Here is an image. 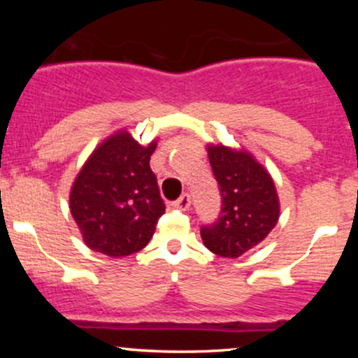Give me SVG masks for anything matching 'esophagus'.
<instances>
[{
	"mask_svg": "<svg viewBox=\"0 0 358 358\" xmlns=\"http://www.w3.org/2000/svg\"><path fill=\"white\" fill-rule=\"evenodd\" d=\"M190 205H192V199L188 193H183V195L175 202V207L180 208V210H188V208H190Z\"/></svg>",
	"mask_w": 358,
	"mask_h": 358,
	"instance_id": "esophagus-1",
	"label": "esophagus"
}]
</instances>
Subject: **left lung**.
I'll return each mask as SVG.
<instances>
[{"label":"left lung","instance_id":"1","mask_svg":"<svg viewBox=\"0 0 358 358\" xmlns=\"http://www.w3.org/2000/svg\"><path fill=\"white\" fill-rule=\"evenodd\" d=\"M208 159L222 207L215 222L200 229V236L213 254L236 259L264 241L278 224L276 187L248 151L208 146Z\"/></svg>","mask_w":358,"mask_h":358}]
</instances>
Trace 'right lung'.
Returning <instances> with one entry per match:
<instances>
[{
  "instance_id": "add662e5",
  "label": "right lung",
  "mask_w": 358,
  "mask_h": 358,
  "mask_svg": "<svg viewBox=\"0 0 358 358\" xmlns=\"http://www.w3.org/2000/svg\"><path fill=\"white\" fill-rule=\"evenodd\" d=\"M156 141L141 146L127 131L90 155L71 192V212L84 242L96 252L124 257L153 237L165 202L150 158Z\"/></svg>"
}]
</instances>
